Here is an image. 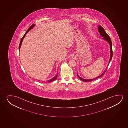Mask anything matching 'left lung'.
Listing matches in <instances>:
<instances>
[{
  "label": "left lung",
  "mask_w": 128,
  "mask_h": 128,
  "mask_svg": "<svg viewBox=\"0 0 128 128\" xmlns=\"http://www.w3.org/2000/svg\"><path fill=\"white\" fill-rule=\"evenodd\" d=\"M98 31L99 32V33H100V34L101 35V36H102V37H103V39H104V40H106L107 42L109 44V45H110V60H109V61L108 64V66L109 64V63H110V61H111V60L112 59V56H113V51H112V40H111V39H110V38L109 37V36L107 34V33L105 32V30H104V29L102 26H99L98 27ZM108 66H107V67H108ZM107 68H106L105 70H104V72L103 74H102V75L99 76H97V77H96L95 78H94V79H90V80H86V79H83V78H82V77H80V76L78 75V74H77V76L79 77V79L81 80H82L83 81H84V82H90V81H92L94 80H96V79H98V78H100V77H101L102 76H103L104 75V74L105 73V72H106V71L107 70Z\"/></svg>",
  "instance_id": "1"
}]
</instances>
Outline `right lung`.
I'll use <instances>...</instances> for the list:
<instances>
[{
  "mask_svg": "<svg viewBox=\"0 0 128 128\" xmlns=\"http://www.w3.org/2000/svg\"><path fill=\"white\" fill-rule=\"evenodd\" d=\"M34 26H35V24L32 25V26H30L29 28H28V30H27V31H26V32L25 33L24 35L23 36V37L22 38L21 40H20V43L19 46V51L20 49V47H21V44H22V42H23V40L24 39V38L25 36V35L26 34L28 33V32L30 31V30L33 28ZM57 75H58V74H57V75H56L54 77L52 78V79H50V80H48V82H52L53 81L55 80H56V78H57Z\"/></svg>",
  "mask_w": 128,
  "mask_h": 128,
  "instance_id": "obj_1",
  "label": "right lung"
}]
</instances>
